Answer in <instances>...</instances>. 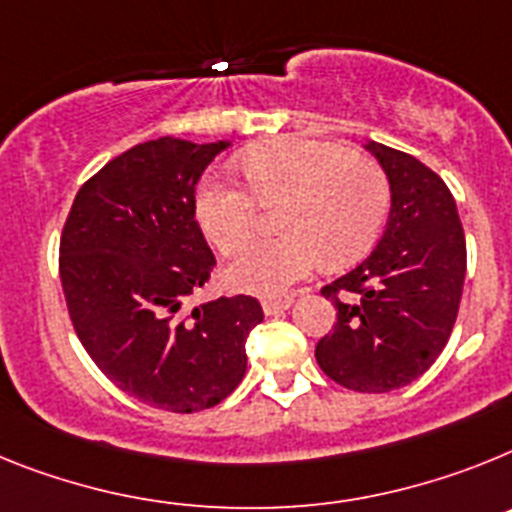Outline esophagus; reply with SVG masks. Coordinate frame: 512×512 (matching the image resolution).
Segmentation results:
<instances>
[{
  "instance_id": "esophagus-1",
  "label": "esophagus",
  "mask_w": 512,
  "mask_h": 512,
  "mask_svg": "<svg viewBox=\"0 0 512 512\" xmlns=\"http://www.w3.org/2000/svg\"><path fill=\"white\" fill-rule=\"evenodd\" d=\"M291 306V299H265L262 301V311L268 314V317H275V314H283V311Z\"/></svg>"
}]
</instances>
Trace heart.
<instances>
[{"label":"heart","instance_id":"b5f03b06","mask_svg":"<svg viewBox=\"0 0 512 512\" xmlns=\"http://www.w3.org/2000/svg\"><path fill=\"white\" fill-rule=\"evenodd\" d=\"M250 190L211 177L195 213L206 237L234 255L256 236L259 206L284 208L276 217L283 238L247 248L226 270L231 286L278 296L317 268L361 257L376 242L391 206L384 167L368 154L314 139H278L242 157Z\"/></svg>","mask_w":512,"mask_h":512}]
</instances>
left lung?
I'll return each mask as SVG.
<instances>
[{
    "mask_svg": "<svg viewBox=\"0 0 512 512\" xmlns=\"http://www.w3.org/2000/svg\"><path fill=\"white\" fill-rule=\"evenodd\" d=\"M368 149L389 177L391 213L379 244L322 288L337 324L317 342V363L345 389L384 394L422 376L446 348L464 291L466 239L441 177L399 149L373 141Z\"/></svg>",
    "mask_w": 512,
    "mask_h": 512,
    "instance_id": "obj_1",
    "label": "left lung"
}]
</instances>
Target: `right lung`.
<instances>
[{
  "label": "right lung",
  "instance_id": "right-lung-1",
  "mask_svg": "<svg viewBox=\"0 0 512 512\" xmlns=\"http://www.w3.org/2000/svg\"><path fill=\"white\" fill-rule=\"evenodd\" d=\"M226 146L164 136L123 151L79 188L61 231V288L84 350L128 397L177 415L237 389L265 317L244 293L185 309L216 268L195 188Z\"/></svg>",
  "mask_w": 512,
  "mask_h": 512
}]
</instances>
